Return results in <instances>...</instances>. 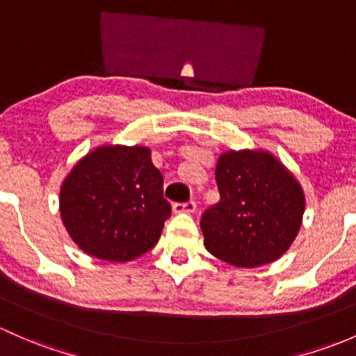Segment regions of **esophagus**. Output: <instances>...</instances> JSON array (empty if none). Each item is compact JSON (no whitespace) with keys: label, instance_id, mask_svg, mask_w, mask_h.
Returning <instances> with one entry per match:
<instances>
[{"label":"esophagus","instance_id":"esophagus-1","mask_svg":"<svg viewBox=\"0 0 356 356\" xmlns=\"http://www.w3.org/2000/svg\"><path fill=\"white\" fill-rule=\"evenodd\" d=\"M197 209V204L193 200L186 204H173V212L175 214H193Z\"/></svg>","mask_w":356,"mask_h":356}]
</instances>
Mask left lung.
<instances>
[{
  "label": "left lung",
  "instance_id": "1",
  "mask_svg": "<svg viewBox=\"0 0 356 356\" xmlns=\"http://www.w3.org/2000/svg\"><path fill=\"white\" fill-rule=\"evenodd\" d=\"M218 204L204 212V245L236 267L274 262L291 247L305 212L298 179L262 149L226 151L216 164Z\"/></svg>",
  "mask_w": 356,
  "mask_h": 356
}]
</instances>
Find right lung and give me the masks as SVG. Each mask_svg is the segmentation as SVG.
Returning <instances> with one entry per match:
<instances>
[{
  "instance_id": "obj_1",
  "label": "right lung",
  "mask_w": 356,
  "mask_h": 356,
  "mask_svg": "<svg viewBox=\"0 0 356 356\" xmlns=\"http://www.w3.org/2000/svg\"><path fill=\"white\" fill-rule=\"evenodd\" d=\"M60 212L80 250L128 262L157 243L171 207L151 149L104 144L86 154L63 179Z\"/></svg>"
}]
</instances>
